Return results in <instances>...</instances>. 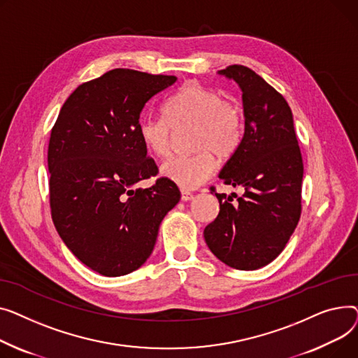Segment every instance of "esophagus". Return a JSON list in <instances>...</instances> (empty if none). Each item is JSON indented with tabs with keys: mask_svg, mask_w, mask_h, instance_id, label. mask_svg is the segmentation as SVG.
I'll use <instances>...</instances> for the list:
<instances>
[{
	"mask_svg": "<svg viewBox=\"0 0 358 358\" xmlns=\"http://www.w3.org/2000/svg\"><path fill=\"white\" fill-rule=\"evenodd\" d=\"M180 198H182V201H185V202H187V201H192L194 199V195L189 192V191H182L180 192Z\"/></svg>",
	"mask_w": 358,
	"mask_h": 358,
	"instance_id": "34e87169",
	"label": "esophagus"
}]
</instances>
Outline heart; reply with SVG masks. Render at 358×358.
Listing matches in <instances>:
<instances>
[{
	"label": "heart",
	"mask_w": 358,
	"mask_h": 358,
	"mask_svg": "<svg viewBox=\"0 0 358 358\" xmlns=\"http://www.w3.org/2000/svg\"><path fill=\"white\" fill-rule=\"evenodd\" d=\"M164 120L143 118L138 136L144 147L157 157L172 152L173 130L194 127V156L172 157L160 166V175L182 189H195L215 171L214 155L233 156L241 141L243 122L236 105L201 83L191 82L166 101Z\"/></svg>",
	"instance_id": "b5f03b06"
}]
</instances>
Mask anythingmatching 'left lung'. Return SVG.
I'll return each mask as SVG.
<instances>
[{"label":"left lung","instance_id":"8db88e82","mask_svg":"<svg viewBox=\"0 0 358 358\" xmlns=\"http://www.w3.org/2000/svg\"><path fill=\"white\" fill-rule=\"evenodd\" d=\"M218 73L238 83L244 110L243 138L220 179L244 187V194L236 204L232 196L215 194L220 214L205 227L203 237L227 266L256 270L282 253L299 222L302 155L282 94L243 65H231Z\"/></svg>","mask_w":358,"mask_h":358}]
</instances>
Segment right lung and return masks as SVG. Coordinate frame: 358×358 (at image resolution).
<instances>
[{"label":"right lung","mask_w":358,"mask_h":358,"mask_svg":"<svg viewBox=\"0 0 358 358\" xmlns=\"http://www.w3.org/2000/svg\"><path fill=\"white\" fill-rule=\"evenodd\" d=\"M176 76L113 69L82 83L52 129L48 166L52 220L63 243L102 276H124L150 257L178 186L160 178L140 140L144 105Z\"/></svg>","instance_id":"1"}]
</instances>
